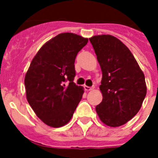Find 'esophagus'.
<instances>
[{
	"mask_svg": "<svg viewBox=\"0 0 158 158\" xmlns=\"http://www.w3.org/2000/svg\"><path fill=\"white\" fill-rule=\"evenodd\" d=\"M84 88V90H85V91H90V90H92V89H94V88H92V87L86 86V85H85Z\"/></svg>",
	"mask_w": 158,
	"mask_h": 158,
	"instance_id": "esophagus-1",
	"label": "esophagus"
}]
</instances>
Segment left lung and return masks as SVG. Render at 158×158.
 Wrapping results in <instances>:
<instances>
[{
    "mask_svg": "<svg viewBox=\"0 0 158 158\" xmlns=\"http://www.w3.org/2000/svg\"><path fill=\"white\" fill-rule=\"evenodd\" d=\"M89 41L102 72V101L97 113L108 126L125 125L139 112L147 94L143 72L130 49L114 36L97 35Z\"/></svg>",
    "mask_w": 158,
    "mask_h": 158,
    "instance_id": "1",
    "label": "left lung"
}]
</instances>
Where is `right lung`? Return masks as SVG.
<instances>
[{"label": "right lung", "instance_id": "add662e5", "mask_svg": "<svg viewBox=\"0 0 158 158\" xmlns=\"http://www.w3.org/2000/svg\"><path fill=\"white\" fill-rule=\"evenodd\" d=\"M88 41L75 33H60L39 49L26 73L27 100L37 116L51 127L66 125L81 100L84 91L74 83V60Z\"/></svg>", "mask_w": 158, "mask_h": 158}]
</instances>
